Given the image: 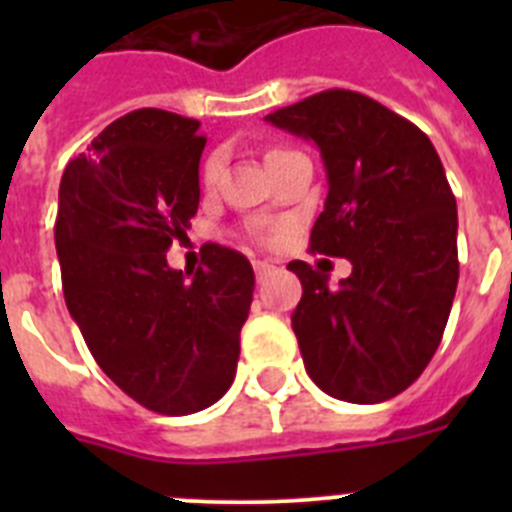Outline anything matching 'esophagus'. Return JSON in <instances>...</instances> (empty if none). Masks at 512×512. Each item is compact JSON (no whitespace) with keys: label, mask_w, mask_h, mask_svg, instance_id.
I'll return each instance as SVG.
<instances>
[{"label":"esophagus","mask_w":512,"mask_h":512,"mask_svg":"<svg viewBox=\"0 0 512 512\" xmlns=\"http://www.w3.org/2000/svg\"><path fill=\"white\" fill-rule=\"evenodd\" d=\"M271 269H274V266H271L269 261H253V274H256V282L266 279V274H271Z\"/></svg>","instance_id":"34e87169"}]
</instances>
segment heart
Wrapping results in <instances>:
<instances>
[{"label":"heart","instance_id":"heart-1","mask_svg":"<svg viewBox=\"0 0 512 512\" xmlns=\"http://www.w3.org/2000/svg\"><path fill=\"white\" fill-rule=\"evenodd\" d=\"M215 176H217V158H210L205 166V182L212 184L215 182Z\"/></svg>","mask_w":512,"mask_h":512}]
</instances>
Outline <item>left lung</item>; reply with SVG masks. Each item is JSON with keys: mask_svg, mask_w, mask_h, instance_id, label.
Segmentation results:
<instances>
[{"mask_svg": "<svg viewBox=\"0 0 512 512\" xmlns=\"http://www.w3.org/2000/svg\"><path fill=\"white\" fill-rule=\"evenodd\" d=\"M266 122L318 146L328 197L310 251L354 266L338 287L305 261L287 266L302 282L292 330L307 374L336 400H390L436 354L459 282V220L441 158L413 122L348 89Z\"/></svg>", "mask_w": 512, "mask_h": 512, "instance_id": "left-lung-1", "label": "left lung"}]
</instances>
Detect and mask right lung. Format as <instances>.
<instances>
[{
  "instance_id": "1",
  "label": "right lung",
  "mask_w": 512,
  "mask_h": 512,
  "mask_svg": "<svg viewBox=\"0 0 512 512\" xmlns=\"http://www.w3.org/2000/svg\"><path fill=\"white\" fill-rule=\"evenodd\" d=\"M200 122L135 110L61 176L56 251L66 307L94 361L161 415L210 408L233 384L253 300L243 253L207 246L192 277L166 264L200 205Z\"/></svg>"
}]
</instances>
